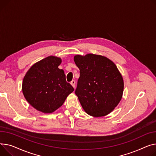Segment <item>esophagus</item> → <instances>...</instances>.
Here are the masks:
<instances>
[{"label":"esophagus","instance_id":"obj_1","mask_svg":"<svg viewBox=\"0 0 156 156\" xmlns=\"http://www.w3.org/2000/svg\"><path fill=\"white\" fill-rule=\"evenodd\" d=\"M70 83H71V85H72L73 87V88L75 87V81L74 80H72V81H71Z\"/></svg>","mask_w":156,"mask_h":156}]
</instances>
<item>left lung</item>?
<instances>
[{
    "instance_id": "obj_1",
    "label": "left lung",
    "mask_w": 156,
    "mask_h": 156,
    "mask_svg": "<svg viewBox=\"0 0 156 156\" xmlns=\"http://www.w3.org/2000/svg\"><path fill=\"white\" fill-rule=\"evenodd\" d=\"M80 69L75 94L88 115L98 117L108 115L122 99L123 80L117 67L108 58L88 54L74 56Z\"/></svg>"
}]
</instances>
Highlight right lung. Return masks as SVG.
I'll list each match as a JSON object with an SVG mask.
<instances>
[{
  "instance_id": "1",
  "label": "right lung",
  "mask_w": 156,
  "mask_h": 156,
  "mask_svg": "<svg viewBox=\"0 0 156 156\" xmlns=\"http://www.w3.org/2000/svg\"><path fill=\"white\" fill-rule=\"evenodd\" d=\"M61 63L60 58L48 56L33 65L24 77V96L38 111L46 113L55 112L74 91L66 82L64 71L58 68Z\"/></svg>"
}]
</instances>
